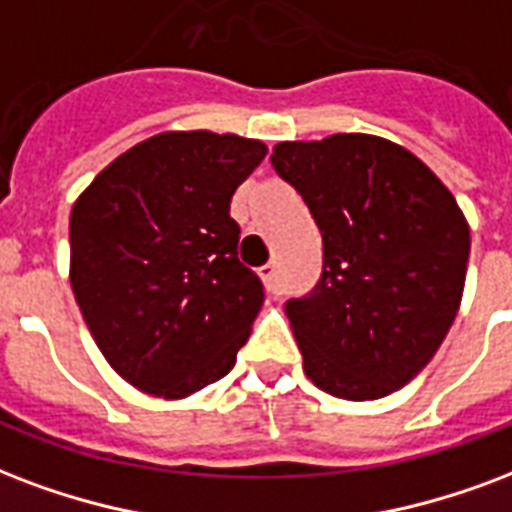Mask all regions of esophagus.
<instances>
[{"mask_svg": "<svg viewBox=\"0 0 512 512\" xmlns=\"http://www.w3.org/2000/svg\"><path fill=\"white\" fill-rule=\"evenodd\" d=\"M257 273H260V279L268 287V292H276V287H279V268H276V263H265Z\"/></svg>", "mask_w": 512, "mask_h": 512, "instance_id": "1", "label": "esophagus"}]
</instances>
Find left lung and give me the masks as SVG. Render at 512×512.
Segmentation results:
<instances>
[{
    "mask_svg": "<svg viewBox=\"0 0 512 512\" xmlns=\"http://www.w3.org/2000/svg\"><path fill=\"white\" fill-rule=\"evenodd\" d=\"M271 163L322 233V279L287 317L306 376L343 400L424 370L462 303L470 228L427 163L370 134L279 142Z\"/></svg>",
    "mask_w": 512,
    "mask_h": 512,
    "instance_id": "obj_1",
    "label": "left lung"
}]
</instances>
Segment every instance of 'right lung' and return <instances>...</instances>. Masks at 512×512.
<instances>
[{
  "mask_svg": "<svg viewBox=\"0 0 512 512\" xmlns=\"http://www.w3.org/2000/svg\"><path fill=\"white\" fill-rule=\"evenodd\" d=\"M265 152L236 134L166 131L115 158L74 201V300L139 392L182 400L236 365L265 295L239 260L230 198Z\"/></svg>",
  "mask_w": 512,
  "mask_h": 512,
  "instance_id": "add662e5",
  "label": "right lung"
}]
</instances>
